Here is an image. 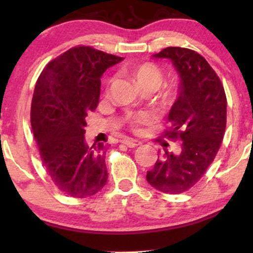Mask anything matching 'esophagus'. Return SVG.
Segmentation results:
<instances>
[{
    "instance_id": "esophagus-1",
    "label": "esophagus",
    "mask_w": 253,
    "mask_h": 253,
    "mask_svg": "<svg viewBox=\"0 0 253 253\" xmlns=\"http://www.w3.org/2000/svg\"><path fill=\"white\" fill-rule=\"evenodd\" d=\"M121 143H123L124 145H126L127 147H136L138 146V145H140V143H138V141H135V140H132V139H123V140H121Z\"/></svg>"
}]
</instances>
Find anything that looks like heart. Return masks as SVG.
Wrapping results in <instances>:
<instances>
[{"label":"heart","mask_w":253,"mask_h":253,"mask_svg":"<svg viewBox=\"0 0 253 253\" xmlns=\"http://www.w3.org/2000/svg\"><path fill=\"white\" fill-rule=\"evenodd\" d=\"M130 74L136 81V83L141 86V89H151L153 91L161 88L165 81L163 70L155 63L151 62L134 65L130 69ZM112 82L113 78H109L108 83H107V91H109ZM179 95H181V85L178 83H171L165 86L163 92H162V100H163L164 104L171 106L178 100ZM125 121L133 132H140L141 127L152 123V117L146 112H133L126 115Z\"/></svg>","instance_id":"obj_1"}]
</instances>
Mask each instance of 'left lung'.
Instances as JSON below:
<instances>
[{"label":"left lung","instance_id":"8db88e82","mask_svg":"<svg viewBox=\"0 0 253 253\" xmlns=\"http://www.w3.org/2000/svg\"><path fill=\"white\" fill-rule=\"evenodd\" d=\"M153 57L171 59L181 77V95L165 130V138L178 140L179 151L158 156L146 179L157 190L181 194L200 181L215 158L225 134L227 100L216 72L197 52L167 47Z\"/></svg>","mask_w":253,"mask_h":253}]
</instances>
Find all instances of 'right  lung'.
I'll return each mask as SVG.
<instances>
[{
    "label": "right lung",
    "instance_id": "right-lung-1",
    "mask_svg": "<svg viewBox=\"0 0 253 253\" xmlns=\"http://www.w3.org/2000/svg\"><path fill=\"white\" fill-rule=\"evenodd\" d=\"M123 58L76 46L52 59L38 78L31 125L42 165L54 185L84 199L106 185L107 145L85 143L86 118L96 109L101 76Z\"/></svg>",
    "mask_w": 253,
    "mask_h": 253
}]
</instances>
